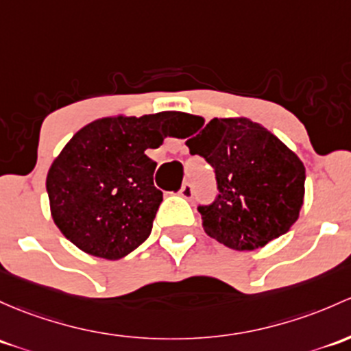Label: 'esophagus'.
Returning a JSON list of instances; mask_svg holds the SVG:
<instances>
[{"label":"esophagus","instance_id":"obj_1","mask_svg":"<svg viewBox=\"0 0 351 351\" xmlns=\"http://www.w3.org/2000/svg\"><path fill=\"white\" fill-rule=\"evenodd\" d=\"M180 195H182L183 198H186V200H190V198L193 197V186H191L190 183H183L182 188H180Z\"/></svg>","mask_w":351,"mask_h":351}]
</instances>
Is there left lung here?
<instances>
[{
  "label": "left lung",
  "mask_w": 351,
  "mask_h": 351,
  "mask_svg": "<svg viewBox=\"0 0 351 351\" xmlns=\"http://www.w3.org/2000/svg\"><path fill=\"white\" fill-rule=\"evenodd\" d=\"M193 117L198 134L186 146L213 166L219 188L212 205L198 206L204 230L234 250H256L286 234L304 200L298 154L247 117H213L205 127Z\"/></svg>",
  "instance_id": "left-lung-1"
}]
</instances>
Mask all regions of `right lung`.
Here are the masks:
<instances>
[{
    "mask_svg": "<svg viewBox=\"0 0 351 351\" xmlns=\"http://www.w3.org/2000/svg\"><path fill=\"white\" fill-rule=\"evenodd\" d=\"M183 116L102 117L72 136L50 166L47 191L51 219L73 245L117 261L149 237L163 193L145 151L175 134Z\"/></svg>",
    "mask_w": 351,
    "mask_h": 351,
    "instance_id": "1",
    "label": "right lung"
}]
</instances>
